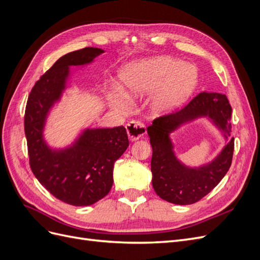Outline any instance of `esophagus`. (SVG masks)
Here are the masks:
<instances>
[{"label": "esophagus", "instance_id": "esophagus-1", "mask_svg": "<svg viewBox=\"0 0 260 260\" xmlns=\"http://www.w3.org/2000/svg\"><path fill=\"white\" fill-rule=\"evenodd\" d=\"M125 128H127L128 137L131 141H137L140 138H142L146 133L145 125L142 122L136 121V120L130 121L127 125H125Z\"/></svg>", "mask_w": 260, "mask_h": 260}]
</instances>
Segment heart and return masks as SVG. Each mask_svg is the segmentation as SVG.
Masks as SVG:
<instances>
[{"label":"heart","instance_id":"b5f03b06","mask_svg":"<svg viewBox=\"0 0 260 260\" xmlns=\"http://www.w3.org/2000/svg\"><path fill=\"white\" fill-rule=\"evenodd\" d=\"M122 96L115 95L113 104L119 112L128 109L127 101H133L154 90L162 81L154 99L156 112H165L184 101L193 91L198 74L193 66L171 59L159 58L131 67L122 74Z\"/></svg>","mask_w":260,"mask_h":260}]
</instances>
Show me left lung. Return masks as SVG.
<instances>
[{"mask_svg": "<svg viewBox=\"0 0 260 260\" xmlns=\"http://www.w3.org/2000/svg\"><path fill=\"white\" fill-rule=\"evenodd\" d=\"M231 113V105L224 94L203 91L183 107L155 118L147 127L153 148L152 183L160 199L177 205H190L202 200L222 180L232 162L234 138L214 161L199 169H192L183 166L176 158L169 133L181 123L207 116L225 136H230Z\"/></svg>", "mask_w": 260, "mask_h": 260, "instance_id": "8db88e82", "label": "left lung"}]
</instances>
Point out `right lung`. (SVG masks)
Listing matches in <instances>:
<instances>
[{"label": "right lung", "instance_id": "1", "mask_svg": "<svg viewBox=\"0 0 260 260\" xmlns=\"http://www.w3.org/2000/svg\"><path fill=\"white\" fill-rule=\"evenodd\" d=\"M102 53L98 48H84L61 56L36 82L26 105L30 168L53 196L74 206L92 205L111 191L114 164L129 146L127 131L122 125L85 130L74 146L52 151L42 130L50 108L65 89L69 67L89 64Z\"/></svg>", "mask_w": 260, "mask_h": 260}]
</instances>
